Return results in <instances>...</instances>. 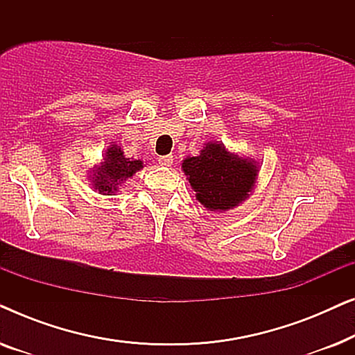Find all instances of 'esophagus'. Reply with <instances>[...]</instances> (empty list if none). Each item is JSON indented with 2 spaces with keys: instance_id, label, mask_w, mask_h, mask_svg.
Masks as SVG:
<instances>
[{
  "instance_id": "esophagus-1",
  "label": "esophagus",
  "mask_w": 355,
  "mask_h": 355,
  "mask_svg": "<svg viewBox=\"0 0 355 355\" xmlns=\"http://www.w3.org/2000/svg\"><path fill=\"white\" fill-rule=\"evenodd\" d=\"M158 163L164 168H169L173 164V157H171V155H163V157L158 158Z\"/></svg>"
}]
</instances>
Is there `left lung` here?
<instances>
[{
    "mask_svg": "<svg viewBox=\"0 0 355 355\" xmlns=\"http://www.w3.org/2000/svg\"><path fill=\"white\" fill-rule=\"evenodd\" d=\"M182 171L196 198L210 211H227L249 198L259 179L254 158L232 153L220 142H207L197 157L182 159Z\"/></svg>",
    "mask_w": 355,
    "mask_h": 355,
    "instance_id": "8db88e82",
    "label": "left lung"
}]
</instances>
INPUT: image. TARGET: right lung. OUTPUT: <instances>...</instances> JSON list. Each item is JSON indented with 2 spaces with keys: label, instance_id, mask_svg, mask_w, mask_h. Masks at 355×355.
Segmentation results:
<instances>
[{
  "label": "right lung",
  "instance_id": "obj_1",
  "mask_svg": "<svg viewBox=\"0 0 355 355\" xmlns=\"http://www.w3.org/2000/svg\"><path fill=\"white\" fill-rule=\"evenodd\" d=\"M142 168V159L128 158L121 145L111 142L110 147L105 150L101 163L92 168L89 181L101 196H114L121 184L125 182V179L132 178Z\"/></svg>",
  "mask_w": 355,
  "mask_h": 355
}]
</instances>
